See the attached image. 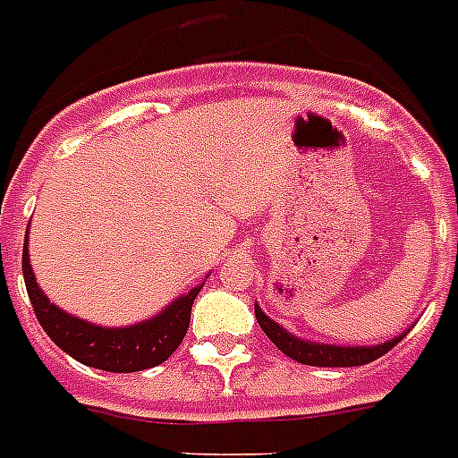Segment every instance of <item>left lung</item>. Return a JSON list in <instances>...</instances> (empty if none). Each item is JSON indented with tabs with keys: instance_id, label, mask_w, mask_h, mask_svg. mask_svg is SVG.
Instances as JSON below:
<instances>
[{
	"instance_id": "left-lung-1",
	"label": "left lung",
	"mask_w": 458,
	"mask_h": 458,
	"mask_svg": "<svg viewBox=\"0 0 458 458\" xmlns=\"http://www.w3.org/2000/svg\"><path fill=\"white\" fill-rule=\"evenodd\" d=\"M255 315L259 322L261 331L273 341V345L280 352H284L289 359H294L306 366H322V369H347V366H363L375 359H380L382 354L392 350L394 345L403 341L405 334L392 338V341L382 343V345H369V347H343V345H327V343H312V341H301L294 334H289L283 329L280 324L273 322L271 318L264 315L259 306L255 303Z\"/></svg>"
}]
</instances>
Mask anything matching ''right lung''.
Here are the masks:
<instances>
[{"label":"right lung","instance_id":"1","mask_svg":"<svg viewBox=\"0 0 458 458\" xmlns=\"http://www.w3.org/2000/svg\"><path fill=\"white\" fill-rule=\"evenodd\" d=\"M22 276H25L27 294L32 301L38 324L50 335V341L76 361L92 369L108 370V373H136V370L152 369L166 361L185 338L191 303L203 287L199 284L190 289L187 294L175 299L171 306L146 322L108 329V327L78 319L76 315H69L50 303L32 273L27 241L22 245Z\"/></svg>","mask_w":458,"mask_h":458}]
</instances>
